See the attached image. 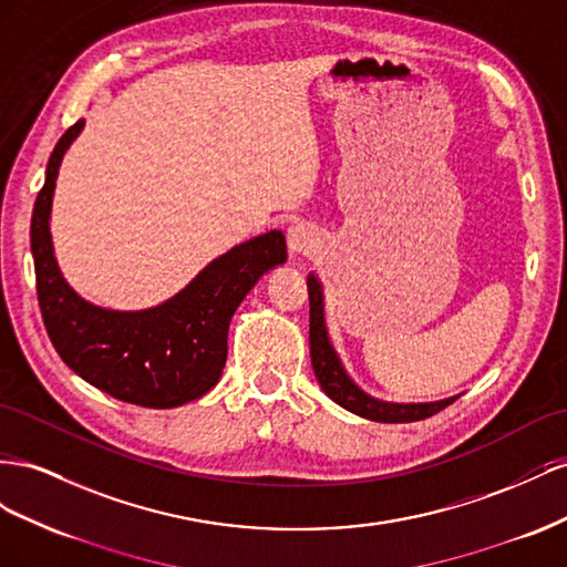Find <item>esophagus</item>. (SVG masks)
I'll use <instances>...</instances> for the list:
<instances>
[{
    "mask_svg": "<svg viewBox=\"0 0 567 567\" xmlns=\"http://www.w3.org/2000/svg\"><path fill=\"white\" fill-rule=\"evenodd\" d=\"M287 247H289V254H295V256L309 254L316 247V233L303 223L292 225V228L287 230Z\"/></svg>",
    "mask_w": 567,
    "mask_h": 567,
    "instance_id": "obj_1",
    "label": "esophagus"
}]
</instances>
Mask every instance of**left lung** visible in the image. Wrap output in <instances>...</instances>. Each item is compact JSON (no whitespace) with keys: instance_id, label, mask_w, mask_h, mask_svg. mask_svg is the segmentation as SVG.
Wrapping results in <instances>:
<instances>
[{"instance_id":"8db88e82","label":"left lung","mask_w":567,"mask_h":567,"mask_svg":"<svg viewBox=\"0 0 567 567\" xmlns=\"http://www.w3.org/2000/svg\"><path fill=\"white\" fill-rule=\"evenodd\" d=\"M309 306H311V326H309V339H311V363L313 373L320 384V390L326 392L339 406L361 415L365 420H375V423H413V420H425L434 413L446 409L449 403H454L458 396H449L440 401H425V403H394L382 401L363 392L344 370L342 361L330 344L328 326H326V303H322V285L311 272L309 280Z\"/></svg>"}]
</instances>
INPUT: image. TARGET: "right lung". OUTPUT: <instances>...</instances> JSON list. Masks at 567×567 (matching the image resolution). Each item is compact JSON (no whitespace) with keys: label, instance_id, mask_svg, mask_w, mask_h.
<instances>
[{"label":"right lung","instance_id":"add662e5","mask_svg":"<svg viewBox=\"0 0 567 567\" xmlns=\"http://www.w3.org/2000/svg\"><path fill=\"white\" fill-rule=\"evenodd\" d=\"M83 125L80 118L56 142L32 208L30 249L47 334L73 373L113 399L144 409L183 406L220 380L230 320L261 275L287 261L285 235L270 230L233 247L152 309L90 303L63 280L50 233L59 166Z\"/></svg>","mask_w":567,"mask_h":567}]
</instances>
